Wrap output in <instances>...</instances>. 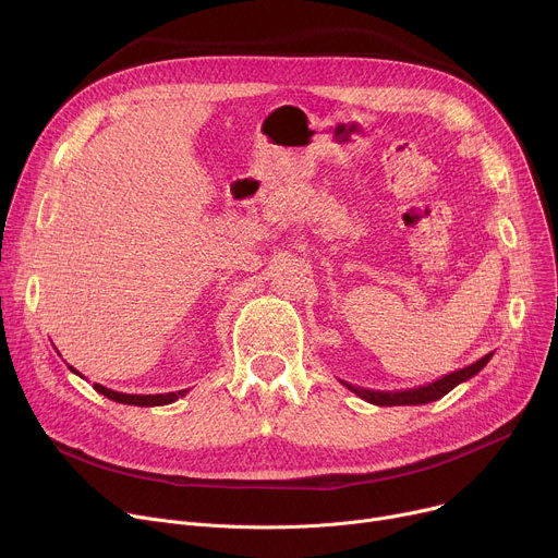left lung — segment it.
Segmentation results:
<instances>
[{"label": "left lung", "instance_id": "1", "mask_svg": "<svg viewBox=\"0 0 558 558\" xmlns=\"http://www.w3.org/2000/svg\"><path fill=\"white\" fill-rule=\"evenodd\" d=\"M493 353L484 355L482 360H476L474 364H468L463 368H457L444 377H437L430 384L424 386H415V388H404V390H371V388H362V386H353L349 381H342L349 390H353L357 397H362L364 402L375 404V407H417V404H430L435 400H441L444 395H448L457 384L474 377L480 373L488 362H490Z\"/></svg>", "mask_w": 558, "mask_h": 558}]
</instances>
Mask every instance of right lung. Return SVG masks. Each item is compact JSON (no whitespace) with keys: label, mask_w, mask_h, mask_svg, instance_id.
<instances>
[{"label":"right lung","mask_w":558,"mask_h":558,"mask_svg":"<svg viewBox=\"0 0 558 558\" xmlns=\"http://www.w3.org/2000/svg\"><path fill=\"white\" fill-rule=\"evenodd\" d=\"M57 353H59V351H57ZM68 368H70L74 375L84 377L74 366L68 364ZM95 390L101 392V395H106L108 400L119 402V404H130V407H166V404L177 402L179 397H185V392H187L190 388H185V390H174V392H158V395H132V392H119V390L106 388L104 384H95Z\"/></svg>","instance_id":"add662e5"}]
</instances>
